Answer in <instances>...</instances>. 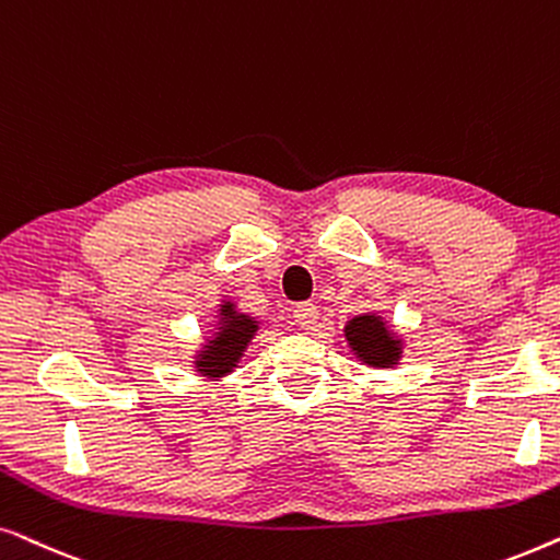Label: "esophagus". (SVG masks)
I'll use <instances>...</instances> for the list:
<instances>
[{"label":"esophagus","instance_id":"esophagus-1","mask_svg":"<svg viewBox=\"0 0 560 560\" xmlns=\"http://www.w3.org/2000/svg\"><path fill=\"white\" fill-rule=\"evenodd\" d=\"M317 319H319V310L315 307V304L304 302V304H296L294 307V323L302 327V330H315L317 327Z\"/></svg>","mask_w":560,"mask_h":560}]
</instances>
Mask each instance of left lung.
I'll return each mask as SVG.
<instances>
[{"label": "left lung", "mask_w": 560, "mask_h": 560, "mask_svg": "<svg viewBox=\"0 0 560 560\" xmlns=\"http://www.w3.org/2000/svg\"><path fill=\"white\" fill-rule=\"evenodd\" d=\"M342 338L350 353L369 369L386 371L399 366L401 353H405V338L378 312L350 317L342 327Z\"/></svg>", "instance_id": "left-lung-1"}]
</instances>
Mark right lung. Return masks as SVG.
Here are the masks:
<instances>
[{"mask_svg": "<svg viewBox=\"0 0 560 560\" xmlns=\"http://www.w3.org/2000/svg\"><path fill=\"white\" fill-rule=\"evenodd\" d=\"M214 317L218 319H214L210 338L202 342V348L194 350L191 361L194 371L207 382H220L233 374L250 340L260 330V319L237 310L233 300H222Z\"/></svg>", "mask_w": 560, "mask_h": 560, "instance_id": "1", "label": "right lung"}]
</instances>
